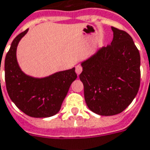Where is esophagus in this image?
<instances>
[{
  "instance_id": "34e87169",
  "label": "esophagus",
  "mask_w": 150,
  "mask_h": 150,
  "mask_svg": "<svg viewBox=\"0 0 150 150\" xmlns=\"http://www.w3.org/2000/svg\"><path fill=\"white\" fill-rule=\"evenodd\" d=\"M82 71H83V68L80 65H78V66L75 67V72H76V74H77V75H79V74L82 72Z\"/></svg>"
}]
</instances>
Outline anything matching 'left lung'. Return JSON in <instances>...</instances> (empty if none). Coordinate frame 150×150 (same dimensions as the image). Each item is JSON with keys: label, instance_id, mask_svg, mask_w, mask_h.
<instances>
[{"label": "left lung", "instance_id": "1", "mask_svg": "<svg viewBox=\"0 0 150 150\" xmlns=\"http://www.w3.org/2000/svg\"><path fill=\"white\" fill-rule=\"evenodd\" d=\"M113 40L83 62L79 79L86 104L97 115L122 112L137 96L141 83V57L131 35L113 28Z\"/></svg>", "mask_w": 150, "mask_h": 150}]
</instances>
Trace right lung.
<instances>
[{
  "label": "right lung",
  "instance_id": "right-lung-1",
  "mask_svg": "<svg viewBox=\"0 0 150 150\" xmlns=\"http://www.w3.org/2000/svg\"><path fill=\"white\" fill-rule=\"evenodd\" d=\"M28 31L17 35L6 54V89L11 100L24 114L34 118L51 117L60 110L70 86L77 78L75 68L56 72L45 78L26 75L18 66L16 51L20 40Z\"/></svg>",
  "mask_w": 150,
  "mask_h": 150
}]
</instances>
